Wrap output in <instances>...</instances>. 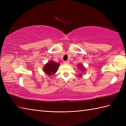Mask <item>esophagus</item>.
Masks as SVG:
<instances>
[{"instance_id": "34e87169", "label": "esophagus", "mask_w": 126, "mask_h": 126, "mask_svg": "<svg viewBox=\"0 0 126 126\" xmlns=\"http://www.w3.org/2000/svg\"><path fill=\"white\" fill-rule=\"evenodd\" d=\"M64 64H69V61H64Z\"/></svg>"}]
</instances>
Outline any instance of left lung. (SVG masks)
I'll list each match as a JSON object with an SVG mask.
<instances>
[{"mask_svg": "<svg viewBox=\"0 0 126 126\" xmlns=\"http://www.w3.org/2000/svg\"><path fill=\"white\" fill-rule=\"evenodd\" d=\"M79 66L80 67V69H81L82 70H84V68L83 67V66L82 64H79ZM80 77H81V76H80Z\"/></svg>", "mask_w": 126, "mask_h": 126, "instance_id": "left-lung-1", "label": "left lung"}]
</instances>
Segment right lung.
<instances>
[{"mask_svg": "<svg viewBox=\"0 0 126 126\" xmlns=\"http://www.w3.org/2000/svg\"><path fill=\"white\" fill-rule=\"evenodd\" d=\"M60 64L56 62H54L53 61H51L45 64L44 67V73L48 75L49 76L52 75L56 73L57 69L58 68Z\"/></svg>", "mask_w": 126, "mask_h": 126, "instance_id": "right-lung-1", "label": "right lung"}]
</instances>
